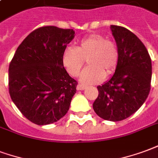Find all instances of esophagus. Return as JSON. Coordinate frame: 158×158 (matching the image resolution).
<instances>
[{
    "mask_svg": "<svg viewBox=\"0 0 158 158\" xmlns=\"http://www.w3.org/2000/svg\"><path fill=\"white\" fill-rule=\"evenodd\" d=\"M85 88H86V87H85L84 85H81V84H79V85H77V89L78 91L84 90Z\"/></svg>",
    "mask_w": 158,
    "mask_h": 158,
    "instance_id": "obj_1",
    "label": "esophagus"
}]
</instances>
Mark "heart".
<instances>
[{"mask_svg": "<svg viewBox=\"0 0 158 158\" xmlns=\"http://www.w3.org/2000/svg\"><path fill=\"white\" fill-rule=\"evenodd\" d=\"M87 66L81 75L84 85L102 82L115 71L118 64V49L115 44L102 34L93 33L81 40L77 48L68 46L62 54V63L69 74L77 77L84 65Z\"/></svg>", "mask_w": 158, "mask_h": 158, "instance_id": "obj_1", "label": "heart"}]
</instances>
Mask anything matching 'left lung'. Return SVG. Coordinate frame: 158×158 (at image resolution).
I'll return each instance as SVG.
<instances>
[{"mask_svg":"<svg viewBox=\"0 0 158 158\" xmlns=\"http://www.w3.org/2000/svg\"><path fill=\"white\" fill-rule=\"evenodd\" d=\"M110 29L117 44L118 64L112 77L98 87L93 107L100 118L116 122L132 115L145 103L151 89L152 60L132 32L115 25Z\"/></svg>","mask_w":158,"mask_h":158,"instance_id":"8db88e82","label":"left lung"}]
</instances>
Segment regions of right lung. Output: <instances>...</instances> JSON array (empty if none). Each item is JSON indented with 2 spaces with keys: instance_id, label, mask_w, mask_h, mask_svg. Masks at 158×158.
Masks as SVG:
<instances>
[{
  "instance_id": "obj_1",
  "label": "right lung",
  "mask_w": 158,
  "mask_h": 158,
  "mask_svg": "<svg viewBox=\"0 0 158 158\" xmlns=\"http://www.w3.org/2000/svg\"><path fill=\"white\" fill-rule=\"evenodd\" d=\"M74 37L73 29L40 27L18 46L10 63L11 100L36 125L53 124L69 110L77 83L64 68L62 54Z\"/></svg>"
}]
</instances>
